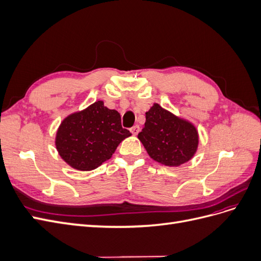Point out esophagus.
Here are the masks:
<instances>
[{"label": "esophagus", "instance_id": "obj_1", "mask_svg": "<svg viewBox=\"0 0 261 261\" xmlns=\"http://www.w3.org/2000/svg\"><path fill=\"white\" fill-rule=\"evenodd\" d=\"M139 130H140V127H139V126L138 125H134L133 126V127L130 128V132H132V134H133V135H137V134L139 133Z\"/></svg>", "mask_w": 261, "mask_h": 261}]
</instances>
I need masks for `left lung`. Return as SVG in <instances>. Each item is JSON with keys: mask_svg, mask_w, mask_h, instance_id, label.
<instances>
[{"mask_svg": "<svg viewBox=\"0 0 261 261\" xmlns=\"http://www.w3.org/2000/svg\"><path fill=\"white\" fill-rule=\"evenodd\" d=\"M151 159L167 167H179L197 151L198 132L184 118L154 103L146 112L145 127L138 134Z\"/></svg>", "mask_w": 261, "mask_h": 261, "instance_id": "8db88e82", "label": "left lung"}]
</instances>
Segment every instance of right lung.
I'll use <instances>...</instances> for the list:
<instances>
[{
	"label": "right lung",
	"instance_id": "right-lung-1",
	"mask_svg": "<svg viewBox=\"0 0 261 261\" xmlns=\"http://www.w3.org/2000/svg\"><path fill=\"white\" fill-rule=\"evenodd\" d=\"M130 135L128 129L122 127L120 113L99 100L62 121L55 146L70 167L91 171L109 160L121 141Z\"/></svg>",
	"mask_w": 261,
	"mask_h": 261
}]
</instances>
